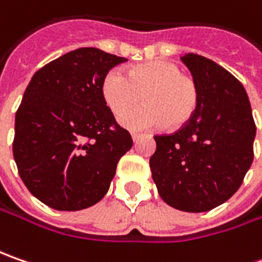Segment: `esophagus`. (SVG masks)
Segmentation results:
<instances>
[{
    "label": "esophagus",
    "mask_w": 262,
    "mask_h": 262,
    "mask_svg": "<svg viewBox=\"0 0 262 262\" xmlns=\"http://www.w3.org/2000/svg\"><path fill=\"white\" fill-rule=\"evenodd\" d=\"M131 137H133V140H134V143H137L141 137H143V134H140V133H133L131 134Z\"/></svg>",
    "instance_id": "obj_1"
}]
</instances>
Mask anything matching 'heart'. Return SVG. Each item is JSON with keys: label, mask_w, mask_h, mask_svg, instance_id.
<instances>
[{"label": "heart", "mask_w": 262, "mask_h": 262, "mask_svg": "<svg viewBox=\"0 0 262 262\" xmlns=\"http://www.w3.org/2000/svg\"><path fill=\"white\" fill-rule=\"evenodd\" d=\"M102 95L116 116L141 98L145 106L121 116V124L131 129H147L166 124L179 128L195 114L198 86L194 78L181 73L170 61H147L128 68L125 76L109 71L102 83Z\"/></svg>", "instance_id": "obj_1"}]
</instances>
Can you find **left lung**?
I'll return each instance as SVG.
<instances>
[{
	"instance_id": "1",
	"label": "left lung",
	"mask_w": 262,
	"mask_h": 262,
	"mask_svg": "<svg viewBox=\"0 0 262 262\" xmlns=\"http://www.w3.org/2000/svg\"><path fill=\"white\" fill-rule=\"evenodd\" d=\"M181 59L198 86V106L178 131L155 136L150 169L166 204L201 213L223 204L242 185L254 160L257 128L236 77L196 54Z\"/></svg>"
}]
</instances>
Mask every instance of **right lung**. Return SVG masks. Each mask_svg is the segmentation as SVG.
Wrapping results in <instances>:
<instances>
[{
  "label": "right lung",
  "mask_w": 262,
  "mask_h": 262,
  "mask_svg": "<svg viewBox=\"0 0 262 262\" xmlns=\"http://www.w3.org/2000/svg\"><path fill=\"white\" fill-rule=\"evenodd\" d=\"M125 61L80 48L32 77L15 112L13 155L27 189L48 207L76 211L99 203L133 147L102 95L109 70Z\"/></svg>",
  "instance_id": "add662e5"
}]
</instances>
